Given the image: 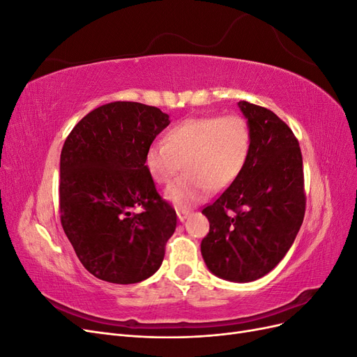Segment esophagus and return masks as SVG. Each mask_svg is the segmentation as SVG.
<instances>
[{"mask_svg":"<svg viewBox=\"0 0 357 357\" xmlns=\"http://www.w3.org/2000/svg\"><path fill=\"white\" fill-rule=\"evenodd\" d=\"M189 214H190V211H189V210H177V218H178V220H180V222L186 220V219L189 218Z\"/></svg>","mask_w":357,"mask_h":357,"instance_id":"obj_1","label":"esophagus"}]
</instances>
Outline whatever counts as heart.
<instances>
[{
	"label": "heart",
	"mask_w": 357,
	"mask_h": 357,
	"mask_svg": "<svg viewBox=\"0 0 357 357\" xmlns=\"http://www.w3.org/2000/svg\"><path fill=\"white\" fill-rule=\"evenodd\" d=\"M252 152V129L243 116H204L172 126L165 142L146 150L152 178L165 185L185 160V174L167 188L165 198L177 208L201 202L210 190H223L240 177Z\"/></svg>",
	"instance_id": "obj_1"
}]
</instances>
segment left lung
<instances>
[{"instance_id": "obj_1", "label": "left lung", "mask_w": 357, "mask_h": 357, "mask_svg": "<svg viewBox=\"0 0 357 357\" xmlns=\"http://www.w3.org/2000/svg\"><path fill=\"white\" fill-rule=\"evenodd\" d=\"M252 129V152L240 177L202 210L210 232L201 253L210 271L247 283L278 265L305 214L304 169L291 129L265 107L240 101Z\"/></svg>"}]
</instances>
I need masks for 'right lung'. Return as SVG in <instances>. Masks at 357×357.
<instances>
[{
    "mask_svg": "<svg viewBox=\"0 0 357 357\" xmlns=\"http://www.w3.org/2000/svg\"><path fill=\"white\" fill-rule=\"evenodd\" d=\"M168 125L158 107L116 101L86 114L63 143L61 225L82 265L104 282H143L164 261L177 214L144 156ZM138 206L144 211L135 213Z\"/></svg>",
    "mask_w": 357,
    "mask_h": 357,
    "instance_id": "1",
    "label": "right lung"
}]
</instances>
